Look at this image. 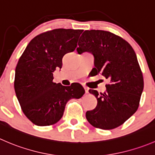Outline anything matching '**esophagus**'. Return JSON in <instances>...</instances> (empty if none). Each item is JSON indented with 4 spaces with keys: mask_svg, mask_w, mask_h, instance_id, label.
Wrapping results in <instances>:
<instances>
[{
    "mask_svg": "<svg viewBox=\"0 0 155 155\" xmlns=\"http://www.w3.org/2000/svg\"><path fill=\"white\" fill-rule=\"evenodd\" d=\"M84 88H85V92L88 93V90H89V88H87V87H85V86H84Z\"/></svg>",
    "mask_w": 155,
    "mask_h": 155,
    "instance_id": "1",
    "label": "esophagus"
}]
</instances>
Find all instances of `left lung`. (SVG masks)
I'll return each mask as SVG.
<instances>
[{
	"label": "left lung",
	"mask_w": 155,
	"mask_h": 155,
	"mask_svg": "<svg viewBox=\"0 0 155 155\" xmlns=\"http://www.w3.org/2000/svg\"><path fill=\"white\" fill-rule=\"evenodd\" d=\"M78 45L79 54L88 51L94 55L95 75L101 73L110 80L105 92L89 90L97 104L86 112L87 120L96 128H117L136 113L143 91V76L136 53L123 38L103 30H85Z\"/></svg>",
	"instance_id": "left-lung-1"
}]
</instances>
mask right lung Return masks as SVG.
I'll list each match as a JSON object with an SVG mask.
<instances>
[{"instance_id":"right-lung-1","label":"right lung","mask_w":155,"mask_h":155,"mask_svg":"<svg viewBox=\"0 0 155 155\" xmlns=\"http://www.w3.org/2000/svg\"><path fill=\"white\" fill-rule=\"evenodd\" d=\"M82 29L56 28L31 40L19 58L15 70L14 89L21 109L35 125L58 123L67 102L85 94L82 85L64 86L53 82V73L62 67V58L77 46Z\"/></svg>"}]
</instances>
